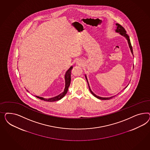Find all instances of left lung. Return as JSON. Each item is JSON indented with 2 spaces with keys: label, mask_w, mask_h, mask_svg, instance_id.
I'll return each instance as SVG.
<instances>
[{
  "label": "left lung",
  "mask_w": 150,
  "mask_h": 150,
  "mask_svg": "<svg viewBox=\"0 0 150 150\" xmlns=\"http://www.w3.org/2000/svg\"><path fill=\"white\" fill-rule=\"evenodd\" d=\"M116 25H117V29L115 30V32L119 33L122 36L125 37L127 38V42H128V44H129V48H130V50H131V52H132V54L133 55V51H132V45H131V42H130V40L129 37V36L127 34V31H125V28H124L122 26H121L120 24L116 23ZM85 77H86V79L87 80V83H88V87H89L90 91L91 92V93H92L93 95L95 97H96V98H98V99H100V100H109V99H111V98H112L113 97H114V96H112V97H100V96L96 95L92 91H91L90 87L89 86V84H88V81H87V79L86 76V75H85ZM127 86L125 88H127Z\"/></svg>",
  "instance_id": "8db88e82"
}]
</instances>
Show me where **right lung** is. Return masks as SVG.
<instances>
[{"instance_id": "1", "label": "right lung", "mask_w": 150, "mask_h": 150, "mask_svg": "<svg viewBox=\"0 0 150 150\" xmlns=\"http://www.w3.org/2000/svg\"><path fill=\"white\" fill-rule=\"evenodd\" d=\"M73 69V67H71L69 69L68 71L65 73V87L64 88L63 93H60L59 95L57 96L54 97L53 98H44L43 97H38V96H36L37 98H38L39 99L41 100H43L45 101H47V102H54V101H57V100H61L62 98H63L64 96L67 93V92L68 91V88L70 85V81H71V71Z\"/></svg>"}]
</instances>
